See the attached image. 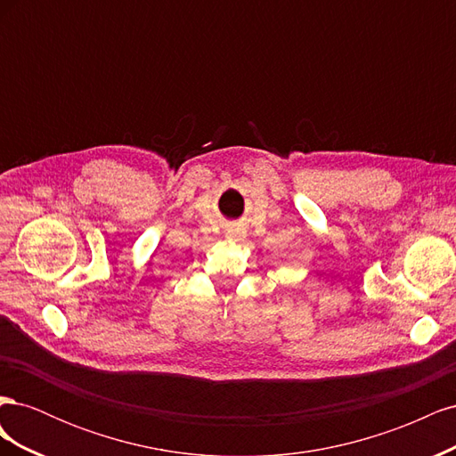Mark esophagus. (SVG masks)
<instances>
[{
  "label": "esophagus",
  "mask_w": 456,
  "mask_h": 456,
  "mask_svg": "<svg viewBox=\"0 0 456 456\" xmlns=\"http://www.w3.org/2000/svg\"><path fill=\"white\" fill-rule=\"evenodd\" d=\"M230 238H238V233H236V230H232V232H230Z\"/></svg>",
  "instance_id": "1"
}]
</instances>
